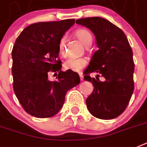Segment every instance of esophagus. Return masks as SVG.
<instances>
[{
  "instance_id": "1",
  "label": "esophagus",
  "mask_w": 147,
  "mask_h": 147,
  "mask_svg": "<svg viewBox=\"0 0 147 147\" xmlns=\"http://www.w3.org/2000/svg\"><path fill=\"white\" fill-rule=\"evenodd\" d=\"M80 80L82 81V80H83V76H82V74H80Z\"/></svg>"
}]
</instances>
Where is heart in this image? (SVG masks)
Masks as SVG:
<instances>
[{
  "label": "heart",
  "mask_w": 147,
  "mask_h": 147,
  "mask_svg": "<svg viewBox=\"0 0 147 147\" xmlns=\"http://www.w3.org/2000/svg\"><path fill=\"white\" fill-rule=\"evenodd\" d=\"M75 34L85 47H88L92 43V36L87 30L79 29L75 32ZM65 40H66L65 37L63 36L61 37L59 42V52L61 55L62 56L66 55ZM87 63H88V61L86 58H71L65 61L64 66L66 70L80 72L86 66Z\"/></svg>",
  "instance_id": "obj_1"
}]
</instances>
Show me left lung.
I'll return each mask as SVG.
<instances>
[{
    "instance_id": "8db88e82",
    "label": "left lung",
    "mask_w": 147,
    "mask_h": 147,
    "mask_svg": "<svg viewBox=\"0 0 147 147\" xmlns=\"http://www.w3.org/2000/svg\"><path fill=\"white\" fill-rule=\"evenodd\" d=\"M89 28L99 48L84 71V80L92 83L94 90L86 102L88 111L100 119H112L124 112L134 88L133 52L125 33L101 17L77 19ZM98 72L95 78L90 76ZM105 80H99L100 75Z\"/></svg>"
}]
</instances>
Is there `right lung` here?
I'll list each match as a JSON object with an SVG mask.
<instances>
[{"instance_id": "add662e5", "label": "right lung", "mask_w": 147, "mask_h": 147, "mask_svg": "<svg viewBox=\"0 0 147 147\" xmlns=\"http://www.w3.org/2000/svg\"><path fill=\"white\" fill-rule=\"evenodd\" d=\"M74 23V19L34 23L17 37L12 50L13 90L31 116H55L62 107L67 92L80 82L77 73L61 71L59 59V40ZM51 72L59 73L57 81L49 80Z\"/></svg>"}]
</instances>
